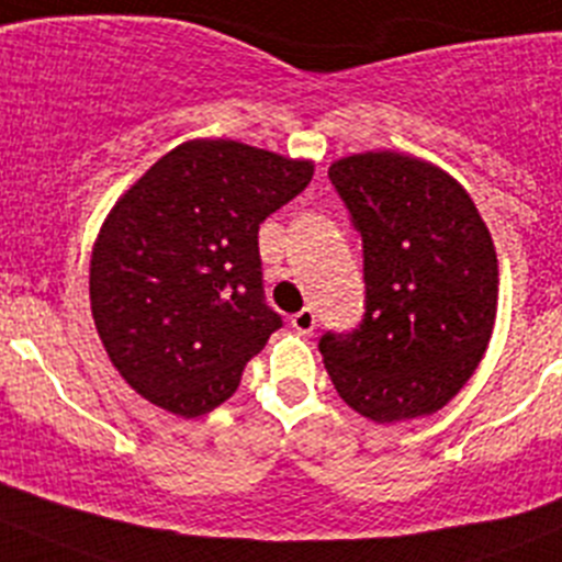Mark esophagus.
Here are the masks:
<instances>
[{
  "instance_id": "esophagus-1",
  "label": "esophagus",
  "mask_w": 562,
  "mask_h": 562,
  "mask_svg": "<svg viewBox=\"0 0 562 562\" xmlns=\"http://www.w3.org/2000/svg\"><path fill=\"white\" fill-rule=\"evenodd\" d=\"M292 328L297 334H312L317 328V314H314V308H301L297 314H292Z\"/></svg>"
}]
</instances>
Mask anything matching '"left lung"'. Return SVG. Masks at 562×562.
I'll list each match as a JSON object with an SVG mask.
<instances>
[{"instance_id":"left-lung-1","label":"left lung","mask_w":562,"mask_h":562,"mask_svg":"<svg viewBox=\"0 0 562 562\" xmlns=\"http://www.w3.org/2000/svg\"><path fill=\"white\" fill-rule=\"evenodd\" d=\"M364 245V319L319 339L339 397L378 425L445 408L477 370L496 319L494 239L436 165L367 151L328 168Z\"/></svg>"}]
</instances>
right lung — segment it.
Wrapping results in <instances>:
<instances>
[{"label":"right lung","mask_w":562,"mask_h":562,"mask_svg":"<svg viewBox=\"0 0 562 562\" xmlns=\"http://www.w3.org/2000/svg\"><path fill=\"white\" fill-rule=\"evenodd\" d=\"M308 159L237 140H187L106 215L90 308L112 367L140 397L204 416L281 328L265 303L259 226L306 190Z\"/></svg>","instance_id":"obj_1"}]
</instances>
